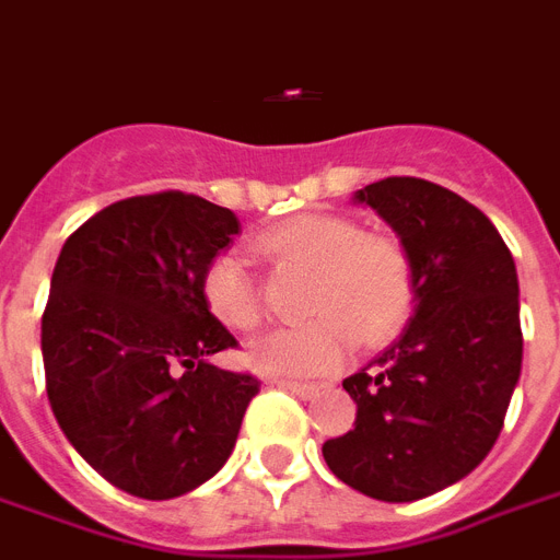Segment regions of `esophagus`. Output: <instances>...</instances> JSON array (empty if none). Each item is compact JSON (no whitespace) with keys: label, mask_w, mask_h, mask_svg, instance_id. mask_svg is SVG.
<instances>
[{"label":"esophagus","mask_w":560,"mask_h":560,"mask_svg":"<svg viewBox=\"0 0 560 560\" xmlns=\"http://www.w3.org/2000/svg\"><path fill=\"white\" fill-rule=\"evenodd\" d=\"M279 388L290 390V394H295V397H302V399H311L319 394V385H313V383H295V380H279Z\"/></svg>","instance_id":"obj_1"}]
</instances>
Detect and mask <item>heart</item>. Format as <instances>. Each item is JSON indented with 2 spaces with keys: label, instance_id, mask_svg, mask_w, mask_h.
I'll return each instance as SVG.
<instances>
[{
  "label": "heart",
  "instance_id": "b5f03b06",
  "mask_svg": "<svg viewBox=\"0 0 560 560\" xmlns=\"http://www.w3.org/2000/svg\"><path fill=\"white\" fill-rule=\"evenodd\" d=\"M276 265L311 270L304 313L311 325L284 330L256 351L265 371L327 374L348 359L357 339L383 345L397 336L417 304V267L394 235L362 233L357 221L304 212L253 241ZM207 311L238 334L265 325V293L238 256H218L201 279Z\"/></svg>",
  "mask_w": 560,
  "mask_h": 560
}]
</instances>
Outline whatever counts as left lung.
I'll list each match as a JSON object with an SVG mask.
<instances>
[{
    "label": "left lung",
    "instance_id": "obj_1",
    "mask_svg": "<svg viewBox=\"0 0 560 560\" xmlns=\"http://www.w3.org/2000/svg\"><path fill=\"white\" fill-rule=\"evenodd\" d=\"M357 201L413 256L417 304L399 342L342 383L357 420L322 454L368 498L420 501L477 469L503 429L524 359L515 261L475 203L431 180L385 177Z\"/></svg>",
    "mask_w": 560,
    "mask_h": 560
}]
</instances>
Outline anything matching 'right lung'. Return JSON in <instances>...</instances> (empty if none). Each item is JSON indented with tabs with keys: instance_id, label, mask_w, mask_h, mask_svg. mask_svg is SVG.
Listing matches in <instances>:
<instances>
[{
	"instance_id": "add662e5",
	"label": "right lung",
	"mask_w": 560,
	"mask_h": 560,
	"mask_svg": "<svg viewBox=\"0 0 560 560\" xmlns=\"http://www.w3.org/2000/svg\"><path fill=\"white\" fill-rule=\"evenodd\" d=\"M238 218L198 195H135L59 249L43 313L45 390L59 429L108 483L170 501L233 452L258 380L212 365L238 348L201 279Z\"/></svg>"
}]
</instances>
